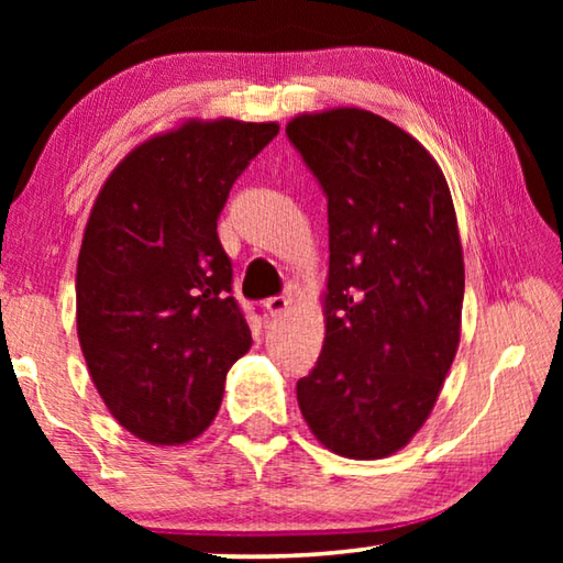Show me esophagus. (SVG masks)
<instances>
[{"instance_id": "1", "label": "esophagus", "mask_w": 563, "mask_h": 563, "mask_svg": "<svg viewBox=\"0 0 563 563\" xmlns=\"http://www.w3.org/2000/svg\"><path fill=\"white\" fill-rule=\"evenodd\" d=\"M288 305H290V298L280 292V295H273V298L265 300V310H268L271 316H283V312L288 310Z\"/></svg>"}]
</instances>
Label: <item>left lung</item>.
Segmentation results:
<instances>
[{
    "mask_svg": "<svg viewBox=\"0 0 563 563\" xmlns=\"http://www.w3.org/2000/svg\"><path fill=\"white\" fill-rule=\"evenodd\" d=\"M328 198L325 342L298 379L312 434L350 460L405 446L460 345L462 243L450 188L424 146L362 109L285 129Z\"/></svg>",
    "mask_w": 563,
    "mask_h": 563,
    "instance_id": "1",
    "label": "left lung"
}]
</instances>
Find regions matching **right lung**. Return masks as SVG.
Masks as SVG:
<instances>
[{
  "label": "right lung",
  "instance_id": "1",
  "mask_svg": "<svg viewBox=\"0 0 563 563\" xmlns=\"http://www.w3.org/2000/svg\"><path fill=\"white\" fill-rule=\"evenodd\" d=\"M278 123L190 121L121 161L91 208L76 265V330L93 385L131 434H201L251 347L218 218Z\"/></svg>",
  "mask_w": 563,
  "mask_h": 563
}]
</instances>
